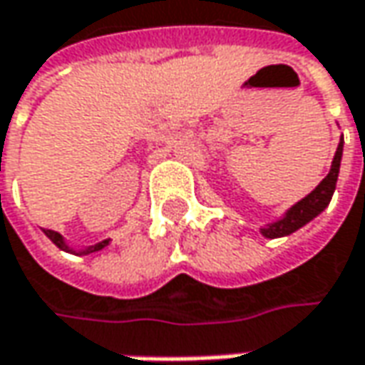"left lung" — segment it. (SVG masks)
Here are the masks:
<instances>
[{
  "label": "left lung",
  "instance_id": "obj_1",
  "mask_svg": "<svg viewBox=\"0 0 365 365\" xmlns=\"http://www.w3.org/2000/svg\"><path fill=\"white\" fill-rule=\"evenodd\" d=\"M341 155H343V137L339 141L337 152L333 158V164H331V170L329 174L320 180V185L306 195L302 201H298L296 205H292L289 210L285 211V215L279 217L277 222H271L261 228V234L264 238H282V236H289L292 232L300 230L302 226H306L310 220H314L319 213L327 210V205L331 203V197L335 192L337 187V176H339V166H341Z\"/></svg>",
  "mask_w": 365,
  "mask_h": 365
}]
</instances>
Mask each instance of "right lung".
<instances>
[{
    "mask_svg": "<svg viewBox=\"0 0 365 365\" xmlns=\"http://www.w3.org/2000/svg\"><path fill=\"white\" fill-rule=\"evenodd\" d=\"M45 234H46V238H48V240H51L53 245L59 246L61 250H67V252H73V255H90V252H96V250H102L104 246L108 245V240H102V242H98V245L88 246V248H82L80 252H76L73 248H69V246L65 245L63 236H61L59 232H55V230H45Z\"/></svg>",
    "mask_w": 365,
    "mask_h": 365,
    "instance_id": "obj_1",
    "label": "right lung"
}]
</instances>
